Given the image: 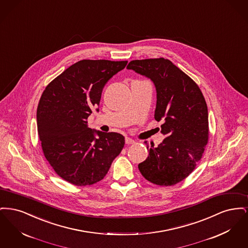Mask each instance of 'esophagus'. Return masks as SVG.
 Listing matches in <instances>:
<instances>
[{"mask_svg": "<svg viewBox=\"0 0 248 248\" xmlns=\"http://www.w3.org/2000/svg\"><path fill=\"white\" fill-rule=\"evenodd\" d=\"M125 143H126L127 145H131V144H135L136 141H135L134 140L130 139V138H126V139H125Z\"/></svg>", "mask_w": 248, "mask_h": 248, "instance_id": "obj_1", "label": "esophagus"}]
</instances>
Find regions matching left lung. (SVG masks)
<instances>
[{
    "mask_svg": "<svg viewBox=\"0 0 248 248\" xmlns=\"http://www.w3.org/2000/svg\"><path fill=\"white\" fill-rule=\"evenodd\" d=\"M154 82V118L161 120L163 142L147 145L148 158L139 165L142 176L160 186L182 181L195 169L208 142V110L199 86L170 60H132L126 67ZM147 144V141H145Z\"/></svg>",
    "mask_w": 248,
    "mask_h": 248,
    "instance_id": "1",
    "label": "left lung"
}]
</instances>
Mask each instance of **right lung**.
<instances>
[{"label": "right lung", "instance_id": "add662e5", "mask_svg": "<svg viewBox=\"0 0 248 248\" xmlns=\"http://www.w3.org/2000/svg\"><path fill=\"white\" fill-rule=\"evenodd\" d=\"M126 64L80 60L49 83L40 98L37 128L43 152L59 177L73 185L103 179L124 146L123 135L91 129L86 120L99 105L107 82Z\"/></svg>", "mask_w": 248, "mask_h": 248}]
</instances>
